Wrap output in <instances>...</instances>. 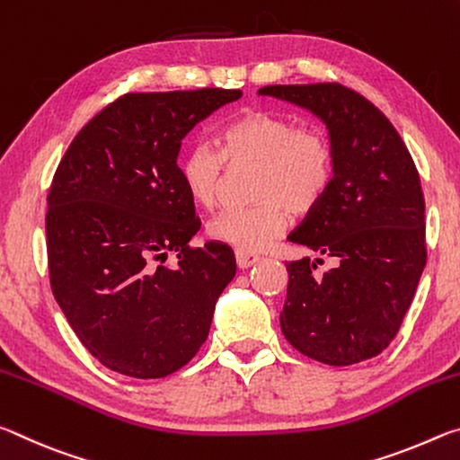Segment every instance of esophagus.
I'll list each match as a JSON object with an SVG mask.
<instances>
[{
  "label": "esophagus",
  "instance_id": "esophagus-1",
  "mask_svg": "<svg viewBox=\"0 0 460 460\" xmlns=\"http://www.w3.org/2000/svg\"><path fill=\"white\" fill-rule=\"evenodd\" d=\"M235 260H237V268L239 270H247V268H252L253 263H258L261 258H260V255L249 253V252H237L235 253Z\"/></svg>",
  "mask_w": 460,
  "mask_h": 460
}]
</instances>
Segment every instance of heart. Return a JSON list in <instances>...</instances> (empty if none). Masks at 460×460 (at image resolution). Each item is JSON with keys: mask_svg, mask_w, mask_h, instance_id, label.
<instances>
[{"mask_svg": "<svg viewBox=\"0 0 460 460\" xmlns=\"http://www.w3.org/2000/svg\"><path fill=\"white\" fill-rule=\"evenodd\" d=\"M219 150L194 142L181 154L182 182L200 207H213L227 162H255L253 205L225 208L207 225L208 237L260 252L284 231L288 211L313 213L329 192L334 174L331 139L314 126H298L284 113L252 107L229 119L219 131Z\"/></svg>", "mask_w": 460, "mask_h": 460, "instance_id": "heart-1", "label": "heart"}]
</instances>
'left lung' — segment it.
I'll list each match as a JSON object with an SVG mask.
<instances>
[{"instance_id": "left-lung-1", "label": "left lung", "mask_w": 460, "mask_h": 460, "mask_svg": "<svg viewBox=\"0 0 460 460\" xmlns=\"http://www.w3.org/2000/svg\"><path fill=\"white\" fill-rule=\"evenodd\" d=\"M258 93L321 118L334 154L329 192L288 237L332 258L334 268L314 274L323 260L286 263L284 337L326 365L371 359L398 334L426 266L414 160L392 121L339 83L270 84Z\"/></svg>"}]
</instances>
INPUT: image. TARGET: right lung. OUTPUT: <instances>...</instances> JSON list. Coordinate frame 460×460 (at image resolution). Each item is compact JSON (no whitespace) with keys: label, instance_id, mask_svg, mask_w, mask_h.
<instances>
[{"label":"right lung","instance_id":"obj_1","mask_svg":"<svg viewBox=\"0 0 460 460\" xmlns=\"http://www.w3.org/2000/svg\"><path fill=\"white\" fill-rule=\"evenodd\" d=\"M239 97V89L128 93L76 134L52 178V294L87 351L121 376L158 379L184 367L235 276L229 245H189L200 221L178 152L199 121ZM170 252L177 266L162 267Z\"/></svg>","mask_w":460,"mask_h":460}]
</instances>
